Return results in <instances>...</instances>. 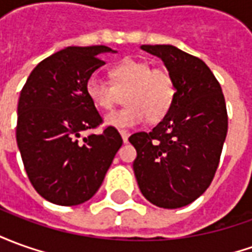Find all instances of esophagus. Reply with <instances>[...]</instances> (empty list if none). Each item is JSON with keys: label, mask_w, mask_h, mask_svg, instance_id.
I'll list each match as a JSON object with an SVG mask.
<instances>
[{"label": "esophagus", "mask_w": 252, "mask_h": 252, "mask_svg": "<svg viewBox=\"0 0 252 252\" xmlns=\"http://www.w3.org/2000/svg\"><path fill=\"white\" fill-rule=\"evenodd\" d=\"M121 133V136H122V140H123V143H127V140H129V131H126V130H121L119 131Z\"/></svg>", "instance_id": "34e87169"}]
</instances>
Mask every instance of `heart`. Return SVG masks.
I'll use <instances>...</instances> for the list:
<instances>
[{"instance_id": "b5f03b06", "label": "heart", "mask_w": 252, "mask_h": 252, "mask_svg": "<svg viewBox=\"0 0 252 252\" xmlns=\"http://www.w3.org/2000/svg\"><path fill=\"white\" fill-rule=\"evenodd\" d=\"M112 83L92 75L86 82V94L100 109H111L125 94L127 107L111 112L104 118L105 125L115 129H129L147 118L159 122L169 114L174 104L177 86L166 70H152L151 64L126 59L109 71Z\"/></svg>"}]
</instances>
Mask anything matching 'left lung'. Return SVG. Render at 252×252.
Listing matches in <instances>:
<instances>
[{
	"label": "left lung",
	"instance_id": "1",
	"mask_svg": "<svg viewBox=\"0 0 252 252\" xmlns=\"http://www.w3.org/2000/svg\"><path fill=\"white\" fill-rule=\"evenodd\" d=\"M159 57L177 86L169 114L149 133L131 134L133 170L143 196L162 209L196 200L216 174L228 131L220 83L206 63L173 45H141Z\"/></svg>",
	"mask_w": 252,
	"mask_h": 252
}]
</instances>
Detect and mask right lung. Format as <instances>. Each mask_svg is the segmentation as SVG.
Here are the masks:
<instances>
[{
    "label": "right lung",
    "instance_id": "add662e5",
    "mask_svg": "<svg viewBox=\"0 0 252 252\" xmlns=\"http://www.w3.org/2000/svg\"><path fill=\"white\" fill-rule=\"evenodd\" d=\"M108 52L115 53L104 45L64 48L38 64L20 92L17 147L32 187L50 203L76 206L93 197L123 143L111 126L79 141L103 122L86 82Z\"/></svg>",
    "mask_w": 252,
    "mask_h": 252
}]
</instances>
